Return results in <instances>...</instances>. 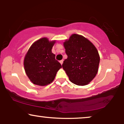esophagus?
I'll list each match as a JSON object with an SVG mask.
<instances>
[{
	"instance_id": "34e87169",
	"label": "esophagus",
	"mask_w": 124,
	"mask_h": 124,
	"mask_svg": "<svg viewBox=\"0 0 124 124\" xmlns=\"http://www.w3.org/2000/svg\"><path fill=\"white\" fill-rule=\"evenodd\" d=\"M63 60H60V64H62V63H63Z\"/></svg>"
}]
</instances>
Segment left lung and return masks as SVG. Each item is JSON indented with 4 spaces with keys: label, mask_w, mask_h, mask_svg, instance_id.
<instances>
[{
    "label": "left lung",
    "mask_w": 124,
    "mask_h": 124,
    "mask_svg": "<svg viewBox=\"0 0 124 124\" xmlns=\"http://www.w3.org/2000/svg\"><path fill=\"white\" fill-rule=\"evenodd\" d=\"M68 58L62 67L69 80L74 84L84 86L95 77L100 57L94 45L82 35L72 34L64 43Z\"/></svg>",
    "instance_id": "left-lung-1"
}]
</instances>
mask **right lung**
Listing matches in <instances>:
<instances>
[{"label": "right lung", "mask_w": 124, "mask_h": 124, "mask_svg": "<svg viewBox=\"0 0 124 124\" xmlns=\"http://www.w3.org/2000/svg\"><path fill=\"white\" fill-rule=\"evenodd\" d=\"M55 41L46 38L35 42L30 47L24 59L25 70L34 84L45 86L54 81L62 65L55 59L51 50Z\"/></svg>", "instance_id": "right-lung-1"}]
</instances>
